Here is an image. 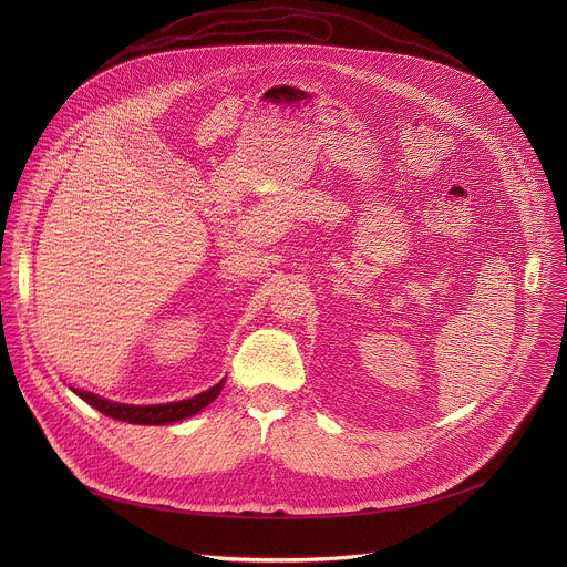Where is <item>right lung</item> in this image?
<instances>
[{
  "mask_svg": "<svg viewBox=\"0 0 567 567\" xmlns=\"http://www.w3.org/2000/svg\"><path fill=\"white\" fill-rule=\"evenodd\" d=\"M224 381H219L217 385L208 388L202 394H195L190 399L184 401H173V403H156V406H130V403H116L110 399H103L94 392H85V390H75L71 388L80 399L87 401L90 406H94L96 411H101L103 415L118 420V422H127V424H145V426H161V424H175L182 422L186 417H193L195 413H199L202 409H206L210 401H215V396L221 392Z\"/></svg>",
  "mask_w": 567,
  "mask_h": 567,
  "instance_id": "obj_1",
  "label": "right lung"
}]
</instances>
